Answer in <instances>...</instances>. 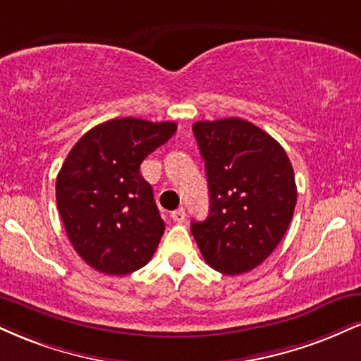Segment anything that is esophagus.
<instances>
[{
    "mask_svg": "<svg viewBox=\"0 0 361 361\" xmlns=\"http://www.w3.org/2000/svg\"><path fill=\"white\" fill-rule=\"evenodd\" d=\"M171 220L173 222H176V224H183L185 222V216H186V214H185V208H176L175 212H171Z\"/></svg>",
    "mask_w": 361,
    "mask_h": 361,
    "instance_id": "obj_1",
    "label": "esophagus"
}]
</instances>
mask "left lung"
<instances>
[{
  "mask_svg": "<svg viewBox=\"0 0 361 361\" xmlns=\"http://www.w3.org/2000/svg\"><path fill=\"white\" fill-rule=\"evenodd\" d=\"M205 159L210 212L192 222L205 262L237 276L262 264L284 237L298 190L284 147L240 117L193 124Z\"/></svg>",
  "mask_w": 361,
  "mask_h": 361,
  "instance_id": "8db88e82",
  "label": "left lung"
}]
</instances>
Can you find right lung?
Here are the masks:
<instances>
[{
    "mask_svg": "<svg viewBox=\"0 0 361 361\" xmlns=\"http://www.w3.org/2000/svg\"><path fill=\"white\" fill-rule=\"evenodd\" d=\"M176 124L137 117L111 119L87 131L56 176V207L77 254L95 271L126 276L158 249L164 222L141 163Z\"/></svg>",
    "mask_w": 361,
    "mask_h": 361,
    "instance_id": "add662e5",
    "label": "right lung"
}]
</instances>
